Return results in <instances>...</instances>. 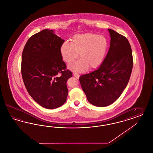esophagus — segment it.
<instances>
[{
	"label": "esophagus",
	"mask_w": 153,
	"mask_h": 153,
	"mask_svg": "<svg viewBox=\"0 0 153 153\" xmlns=\"http://www.w3.org/2000/svg\"><path fill=\"white\" fill-rule=\"evenodd\" d=\"M73 75H74V76L75 78H76L78 79L79 78V76H80L79 74L78 73H73Z\"/></svg>",
	"instance_id": "34e87169"
}]
</instances>
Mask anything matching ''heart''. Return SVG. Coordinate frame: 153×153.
<instances>
[{"label": "heart", "mask_w": 153, "mask_h": 153, "mask_svg": "<svg viewBox=\"0 0 153 153\" xmlns=\"http://www.w3.org/2000/svg\"><path fill=\"white\" fill-rule=\"evenodd\" d=\"M109 42L102 35L94 33L78 34L73 36L71 42H65L61 47L63 59L70 64L68 68L75 72H84L90 67L97 68L102 64L107 53Z\"/></svg>", "instance_id": "b5f03b06"}]
</instances>
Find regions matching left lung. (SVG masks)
Instances as JSON below:
<instances>
[{
    "label": "left lung",
    "mask_w": 153,
    "mask_h": 153,
    "mask_svg": "<svg viewBox=\"0 0 153 153\" xmlns=\"http://www.w3.org/2000/svg\"><path fill=\"white\" fill-rule=\"evenodd\" d=\"M111 44L101 66L79 78L88 101L96 107H106L115 102L124 90L130 79L133 61L127 39L108 29Z\"/></svg>",
    "instance_id": "1"
}]
</instances>
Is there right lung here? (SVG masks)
<instances>
[{"label": "right lung", "instance_id": "1", "mask_svg": "<svg viewBox=\"0 0 153 153\" xmlns=\"http://www.w3.org/2000/svg\"><path fill=\"white\" fill-rule=\"evenodd\" d=\"M64 41L54 30L44 29L31 36L23 49L24 83L34 101L47 109L61 107L68 95L66 83L73 73L62 61Z\"/></svg>", "mask_w": 153, "mask_h": 153}]
</instances>
